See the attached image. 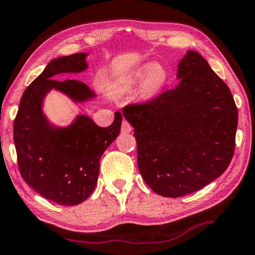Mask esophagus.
<instances>
[{"label": "esophagus", "mask_w": 255, "mask_h": 255, "mask_svg": "<svg viewBox=\"0 0 255 255\" xmlns=\"http://www.w3.org/2000/svg\"><path fill=\"white\" fill-rule=\"evenodd\" d=\"M131 125L128 123V121L124 120L123 121V125H121V132H125V134H127V132H130L131 131Z\"/></svg>", "instance_id": "obj_1"}]
</instances>
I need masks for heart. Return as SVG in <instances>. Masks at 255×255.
Wrapping results in <instances>:
<instances>
[{
  "instance_id": "b5f03b06",
  "label": "heart",
  "mask_w": 255,
  "mask_h": 255,
  "mask_svg": "<svg viewBox=\"0 0 255 255\" xmlns=\"http://www.w3.org/2000/svg\"><path fill=\"white\" fill-rule=\"evenodd\" d=\"M167 80L166 70L162 66L155 63H148L139 67L138 69L125 78V81L119 85V90H130L134 87L143 83L142 92L146 97L155 96L159 92Z\"/></svg>"
}]
</instances>
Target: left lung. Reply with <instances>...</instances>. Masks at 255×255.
Instances as JSON below:
<instances>
[{
  "mask_svg": "<svg viewBox=\"0 0 255 255\" xmlns=\"http://www.w3.org/2000/svg\"><path fill=\"white\" fill-rule=\"evenodd\" d=\"M174 89L123 113L134 127L137 166L165 198L191 194L220 177L235 152L238 110L228 85L198 52L178 66Z\"/></svg>",
  "mask_w": 255,
  "mask_h": 255,
  "instance_id": "left-lung-1",
  "label": "left lung"
}]
</instances>
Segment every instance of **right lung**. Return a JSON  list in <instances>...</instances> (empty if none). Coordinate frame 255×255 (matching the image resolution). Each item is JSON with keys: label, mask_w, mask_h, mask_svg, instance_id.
<instances>
[{"label": "right lung", "mask_w": 255, "mask_h": 255, "mask_svg": "<svg viewBox=\"0 0 255 255\" xmlns=\"http://www.w3.org/2000/svg\"><path fill=\"white\" fill-rule=\"evenodd\" d=\"M87 53L52 60L21 96L13 121V141L21 177L45 199L61 206H76L96 187L104 151L118 137L123 116L117 112L111 126H97L87 116H78L70 126L60 128L42 113V99L52 89L82 103L96 95L83 82L56 81L55 75L81 73L88 68Z\"/></svg>", "instance_id": "1"}]
</instances>
